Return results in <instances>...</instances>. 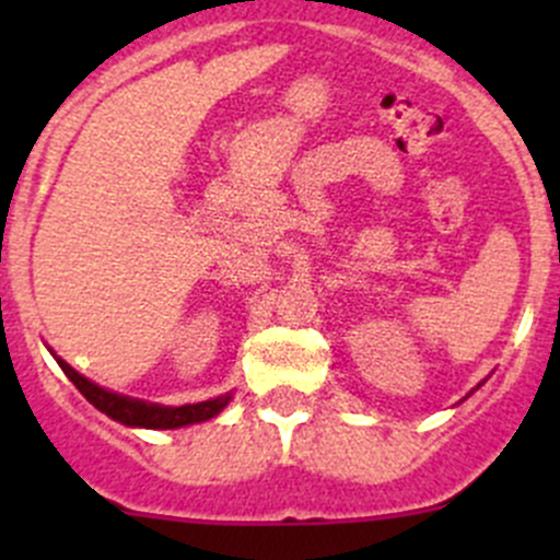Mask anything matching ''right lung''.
I'll use <instances>...</instances> for the list:
<instances>
[{
	"instance_id": "1",
	"label": "right lung",
	"mask_w": 560,
	"mask_h": 560,
	"mask_svg": "<svg viewBox=\"0 0 560 560\" xmlns=\"http://www.w3.org/2000/svg\"><path fill=\"white\" fill-rule=\"evenodd\" d=\"M59 369L70 376V382L81 389L83 398L89 404L97 406L100 411H105L107 417L118 420L121 425L132 428H180L191 425V422H206L211 417H217L224 406L230 404V393L219 395L213 400H202V404H186V406H160V404H145V400L127 398V395L110 393V389L94 385L86 376L78 374L75 369L65 363L61 358H56Z\"/></svg>"
}]
</instances>
